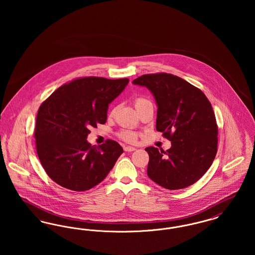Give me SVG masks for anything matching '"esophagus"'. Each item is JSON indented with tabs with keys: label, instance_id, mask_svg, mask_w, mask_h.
<instances>
[{
	"label": "esophagus",
	"instance_id": "1",
	"mask_svg": "<svg viewBox=\"0 0 255 255\" xmlns=\"http://www.w3.org/2000/svg\"><path fill=\"white\" fill-rule=\"evenodd\" d=\"M134 150H135V148L132 147V146H126V147H124V151H125V152H133Z\"/></svg>",
	"mask_w": 255,
	"mask_h": 255
}]
</instances>
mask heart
<instances>
[{
	"label": "heart",
	"mask_w": 255,
	"mask_h": 255,
	"mask_svg": "<svg viewBox=\"0 0 255 255\" xmlns=\"http://www.w3.org/2000/svg\"><path fill=\"white\" fill-rule=\"evenodd\" d=\"M148 103H151V102L148 99L143 98V97H137V98L134 99V106H135V109L136 110L139 109L140 107L144 106L145 104H148ZM114 114H115V110L112 112V115H114ZM120 135H121V137L123 140H125L127 142H131V143L135 142L136 137H137V133H134L133 131H131V130H123L120 133Z\"/></svg>",
	"instance_id": "obj_1"
}]
</instances>
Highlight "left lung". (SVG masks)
Segmentation results:
<instances>
[{
    "label": "left lung",
    "instance_id": "obj_1",
    "mask_svg": "<svg viewBox=\"0 0 255 255\" xmlns=\"http://www.w3.org/2000/svg\"><path fill=\"white\" fill-rule=\"evenodd\" d=\"M133 84L146 87L155 97L156 129L171 141L166 151L145 148L148 177L170 190L193 184L209 169L217 154L218 126L207 97L170 73L144 74Z\"/></svg>",
    "mask_w": 255,
    "mask_h": 255
}]
</instances>
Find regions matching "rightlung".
<instances>
[{
	"mask_svg": "<svg viewBox=\"0 0 255 255\" xmlns=\"http://www.w3.org/2000/svg\"><path fill=\"white\" fill-rule=\"evenodd\" d=\"M128 78L84 77L61 86L38 110L34 137L38 158L49 178L73 191H86L102 182L123 153L117 141L92 146L91 127L107 121L109 104Z\"/></svg>",
	"mask_w": 255,
	"mask_h": 255,
	"instance_id": "obj_1",
	"label": "right lung"
}]
</instances>
